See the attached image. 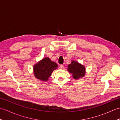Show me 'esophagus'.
I'll return each mask as SVG.
<instances>
[{"instance_id": "obj_1", "label": "esophagus", "mask_w": 120, "mask_h": 120, "mask_svg": "<svg viewBox=\"0 0 120 120\" xmlns=\"http://www.w3.org/2000/svg\"><path fill=\"white\" fill-rule=\"evenodd\" d=\"M59 68H60V69H63V68H64V66H63V65H62V64H61L59 66Z\"/></svg>"}]
</instances>
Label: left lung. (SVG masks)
Masks as SVG:
<instances>
[{
  "instance_id": "8db88e82",
  "label": "left lung",
  "mask_w": 120,
  "mask_h": 120,
  "mask_svg": "<svg viewBox=\"0 0 120 120\" xmlns=\"http://www.w3.org/2000/svg\"><path fill=\"white\" fill-rule=\"evenodd\" d=\"M68 71L72 74L73 78L75 79L83 77L85 74V68L77 62L73 61L68 65Z\"/></svg>"
}]
</instances>
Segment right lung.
Instances as JSON below:
<instances>
[{
  "label": "right lung",
  "mask_w": 120,
  "mask_h": 120,
  "mask_svg": "<svg viewBox=\"0 0 120 120\" xmlns=\"http://www.w3.org/2000/svg\"><path fill=\"white\" fill-rule=\"evenodd\" d=\"M58 67L56 63L52 61L49 58H45L34 67V74L37 79L46 81L52 74V71Z\"/></svg>",
  "instance_id": "add662e5"
}]
</instances>
